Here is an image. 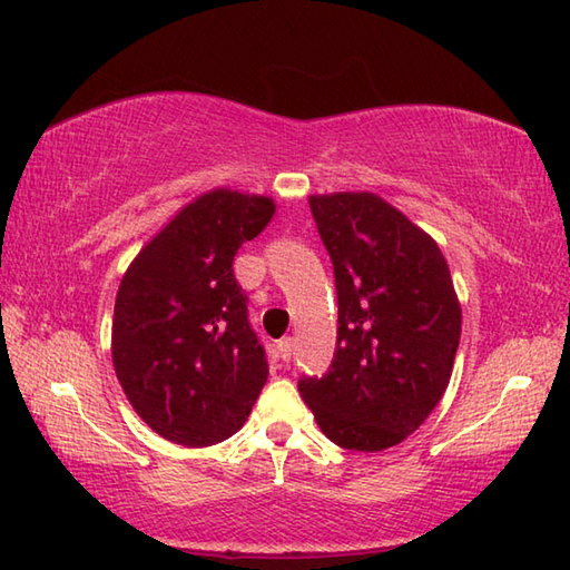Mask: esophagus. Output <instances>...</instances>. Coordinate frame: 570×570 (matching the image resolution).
<instances>
[{"label":"esophagus","instance_id":"esophagus-1","mask_svg":"<svg viewBox=\"0 0 570 570\" xmlns=\"http://www.w3.org/2000/svg\"><path fill=\"white\" fill-rule=\"evenodd\" d=\"M276 350H278V357H282L284 362L292 360V353H294V337H284V341H278Z\"/></svg>","mask_w":570,"mask_h":570}]
</instances>
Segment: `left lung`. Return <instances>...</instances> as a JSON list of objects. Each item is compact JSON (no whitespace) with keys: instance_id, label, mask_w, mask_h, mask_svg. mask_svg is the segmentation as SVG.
Here are the masks:
<instances>
[{"instance_id":"1","label":"left lung","mask_w":570,"mask_h":570,"mask_svg":"<svg viewBox=\"0 0 570 570\" xmlns=\"http://www.w3.org/2000/svg\"><path fill=\"white\" fill-rule=\"evenodd\" d=\"M331 254L337 343L331 370L298 392L328 439L384 451L409 439L451 382L460 301L435 239L377 193L308 198Z\"/></svg>"}]
</instances>
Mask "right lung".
<instances>
[{"mask_svg":"<svg viewBox=\"0 0 570 570\" xmlns=\"http://www.w3.org/2000/svg\"><path fill=\"white\" fill-rule=\"evenodd\" d=\"M274 213L272 198L213 188L184 205L122 276L112 365L131 409L166 441L220 443L257 402L269 367L233 259Z\"/></svg>","mask_w":570,"mask_h":570,"instance_id":"obj_1","label":"right lung"}]
</instances>
